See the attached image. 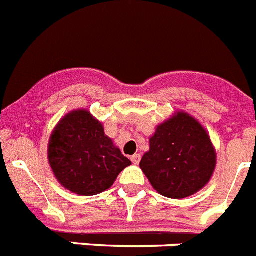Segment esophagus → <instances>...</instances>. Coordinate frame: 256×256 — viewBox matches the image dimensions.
Returning a JSON list of instances; mask_svg holds the SVG:
<instances>
[{"mask_svg":"<svg viewBox=\"0 0 256 256\" xmlns=\"http://www.w3.org/2000/svg\"><path fill=\"white\" fill-rule=\"evenodd\" d=\"M130 160H132L133 164L137 165L140 162V160H141V155H140V154H134V155H133L132 158H130Z\"/></svg>","mask_w":256,"mask_h":256,"instance_id":"obj_1","label":"esophagus"}]
</instances>
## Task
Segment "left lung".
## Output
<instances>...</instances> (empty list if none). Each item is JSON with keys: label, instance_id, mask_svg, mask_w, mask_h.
<instances>
[{"label": "left lung", "instance_id": "8db88e82", "mask_svg": "<svg viewBox=\"0 0 256 256\" xmlns=\"http://www.w3.org/2000/svg\"><path fill=\"white\" fill-rule=\"evenodd\" d=\"M140 168L154 190L169 198L195 195L212 180L216 151L209 132L188 112H174L155 128Z\"/></svg>", "mask_w": 256, "mask_h": 256}]
</instances>
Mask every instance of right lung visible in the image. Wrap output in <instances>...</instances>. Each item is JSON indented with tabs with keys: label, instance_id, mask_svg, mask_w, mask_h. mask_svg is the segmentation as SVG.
I'll return each mask as SVG.
<instances>
[{
	"label": "right lung",
	"instance_id": "obj_1",
	"mask_svg": "<svg viewBox=\"0 0 256 256\" xmlns=\"http://www.w3.org/2000/svg\"><path fill=\"white\" fill-rule=\"evenodd\" d=\"M47 156L61 186L80 196L108 190L132 164L105 134L102 123L86 108L61 118L48 140Z\"/></svg>",
	"mask_w": 256,
	"mask_h": 256
}]
</instances>
